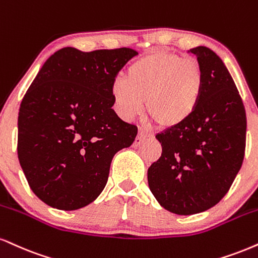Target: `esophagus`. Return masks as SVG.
<instances>
[{
    "label": "esophagus",
    "instance_id": "34e87169",
    "mask_svg": "<svg viewBox=\"0 0 258 258\" xmlns=\"http://www.w3.org/2000/svg\"><path fill=\"white\" fill-rule=\"evenodd\" d=\"M150 137H151V135H148V133H145V132L141 131V132L138 133L137 137H136L135 142H133V147H135V148L139 147V145H141L142 143L145 141V139H147V138H150Z\"/></svg>",
    "mask_w": 258,
    "mask_h": 258
}]
</instances>
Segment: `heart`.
<instances>
[{"mask_svg":"<svg viewBox=\"0 0 258 258\" xmlns=\"http://www.w3.org/2000/svg\"><path fill=\"white\" fill-rule=\"evenodd\" d=\"M204 88L203 70L196 60L156 51L131 63L127 78L115 77L110 91L122 119L131 120L141 114L147 101L153 122L176 128L196 113Z\"/></svg>","mask_w":258,"mask_h":258,"instance_id":"obj_1","label":"heart"}]
</instances>
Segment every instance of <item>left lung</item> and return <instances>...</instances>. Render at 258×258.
I'll return each instance as SVG.
<instances>
[{
    "mask_svg": "<svg viewBox=\"0 0 258 258\" xmlns=\"http://www.w3.org/2000/svg\"><path fill=\"white\" fill-rule=\"evenodd\" d=\"M206 88L196 113L184 125L156 136L162 154L148 169L150 191L178 215L206 212L227 194L245 154L246 114L221 58L207 46L190 49Z\"/></svg>",
    "mask_w": 258,
    "mask_h": 258,
    "instance_id": "1",
    "label": "left lung"
}]
</instances>
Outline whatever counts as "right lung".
Returning a JSON list of instances; mask_svg holds the SVG:
<instances>
[{"label": "right lung", "instance_id": "add662e5", "mask_svg": "<svg viewBox=\"0 0 258 258\" xmlns=\"http://www.w3.org/2000/svg\"><path fill=\"white\" fill-rule=\"evenodd\" d=\"M138 52L62 48L40 68L21 101L18 157L33 194L76 210L103 191L114 155L131 147L137 126L111 107V83Z\"/></svg>", "mask_w": 258, "mask_h": 258}]
</instances>
